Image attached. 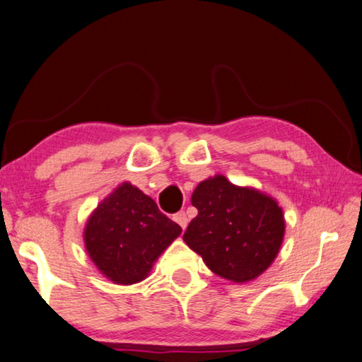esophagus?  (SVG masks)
Segmentation results:
<instances>
[{
	"label": "esophagus",
	"instance_id": "esophagus-1",
	"mask_svg": "<svg viewBox=\"0 0 362 362\" xmlns=\"http://www.w3.org/2000/svg\"><path fill=\"white\" fill-rule=\"evenodd\" d=\"M177 223H179L180 226H182V230H185L187 228V225H188V217H187V214L183 212V211H180V212H177V214H174V217H173Z\"/></svg>",
	"mask_w": 362,
	"mask_h": 362
}]
</instances>
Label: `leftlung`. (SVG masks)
<instances>
[{"label":"left lung","mask_w":362,"mask_h":362,"mask_svg":"<svg viewBox=\"0 0 362 362\" xmlns=\"http://www.w3.org/2000/svg\"><path fill=\"white\" fill-rule=\"evenodd\" d=\"M192 204L198 216L183 241L203 257L211 272L233 283H247L276 259L286 222L272 196L216 175L194 188Z\"/></svg>","instance_id":"obj_1"}]
</instances>
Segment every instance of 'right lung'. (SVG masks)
<instances>
[{"label": "right lung", "mask_w": 362, "mask_h": 362, "mask_svg": "<svg viewBox=\"0 0 362 362\" xmlns=\"http://www.w3.org/2000/svg\"><path fill=\"white\" fill-rule=\"evenodd\" d=\"M182 233L150 196L129 182L107 196L84 228V246L102 274L116 284H136Z\"/></svg>", "instance_id": "add662e5"}]
</instances>
